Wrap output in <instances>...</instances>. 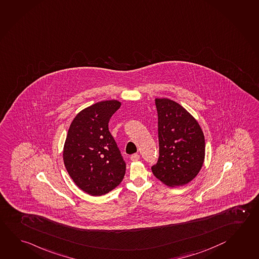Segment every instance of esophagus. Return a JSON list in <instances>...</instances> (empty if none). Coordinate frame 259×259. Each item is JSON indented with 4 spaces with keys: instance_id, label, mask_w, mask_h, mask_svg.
I'll list each match as a JSON object with an SVG mask.
<instances>
[{
    "instance_id": "1",
    "label": "esophagus",
    "mask_w": 259,
    "mask_h": 259,
    "mask_svg": "<svg viewBox=\"0 0 259 259\" xmlns=\"http://www.w3.org/2000/svg\"><path fill=\"white\" fill-rule=\"evenodd\" d=\"M140 155L138 154V153H136V154H132V156H131V160H132V161H138V160H140Z\"/></svg>"
}]
</instances>
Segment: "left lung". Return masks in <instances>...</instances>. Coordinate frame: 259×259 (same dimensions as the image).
Segmentation results:
<instances>
[{
	"label": "left lung",
	"mask_w": 259,
	"mask_h": 259,
	"mask_svg": "<svg viewBox=\"0 0 259 259\" xmlns=\"http://www.w3.org/2000/svg\"><path fill=\"white\" fill-rule=\"evenodd\" d=\"M160 156L151 167L162 184L183 186L202 169L205 157L204 135L193 115L171 99H155Z\"/></svg>",
	"instance_id": "8db88e82"
}]
</instances>
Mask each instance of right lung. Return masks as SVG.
<instances>
[{
	"instance_id": "1",
	"label": "right lung",
	"mask_w": 259,
	"mask_h": 259,
	"mask_svg": "<svg viewBox=\"0 0 259 259\" xmlns=\"http://www.w3.org/2000/svg\"><path fill=\"white\" fill-rule=\"evenodd\" d=\"M116 99L93 104L77 113L66 135L63 160L75 185L83 192L100 196L122 182L126 172L108 122L120 108Z\"/></svg>"
}]
</instances>
